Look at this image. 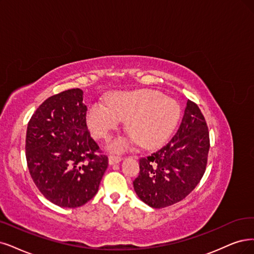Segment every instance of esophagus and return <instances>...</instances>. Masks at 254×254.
I'll return each instance as SVG.
<instances>
[{"label": "esophagus", "instance_id": "esophagus-1", "mask_svg": "<svg viewBox=\"0 0 254 254\" xmlns=\"http://www.w3.org/2000/svg\"><path fill=\"white\" fill-rule=\"evenodd\" d=\"M122 160V157L120 156H115V155H111L109 157V163L110 164H115V163H118Z\"/></svg>", "mask_w": 254, "mask_h": 254}]
</instances>
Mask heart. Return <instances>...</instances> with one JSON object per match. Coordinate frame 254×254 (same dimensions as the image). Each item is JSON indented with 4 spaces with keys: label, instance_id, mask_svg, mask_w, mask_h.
Wrapping results in <instances>:
<instances>
[{
    "label": "heart",
    "instance_id": "b5f03b06",
    "mask_svg": "<svg viewBox=\"0 0 254 254\" xmlns=\"http://www.w3.org/2000/svg\"><path fill=\"white\" fill-rule=\"evenodd\" d=\"M107 103H93L89 108L87 125L91 134L108 139L121 121H127V133L144 148L161 145L173 133L181 114L176 100L154 90L116 92L107 98ZM126 147L122 139L111 144L117 152Z\"/></svg>",
    "mask_w": 254,
    "mask_h": 254
}]
</instances>
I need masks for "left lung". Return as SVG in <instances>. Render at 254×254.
<instances>
[{
	"label": "left lung",
	"instance_id": "left-lung-1",
	"mask_svg": "<svg viewBox=\"0 0 254 254\" xmlns=\"http://www.w3.org/2000/svg\"><path fill=\"white\" fill-rule=\"evenodd\" d=\"M210 147L207 122L195 102L187 99L181 125L172 140L146 158L139 159L134 190L153 208L185 199L206 171Z\"/></svg>",
	"mask_w": 254,
	"mask_h": 254
}]
</instances>
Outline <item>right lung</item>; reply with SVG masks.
<instances>
[{"instance_id":"1","label":"right lung","mask_w":254,"mask_h":254,"mask_svg":"<svg viewBox=\"0 0 254 254\" xmlns=\"http://www.w3.org/2000/svg\"><path fill=\"white\" fill-rule=\"evenodd\" d=\"M82 94L70 89L47 98L27 127L30 176L45 198L61 207L75 208L90 201L109 164L90 135Z\"/></svg>"}]
</instances>
